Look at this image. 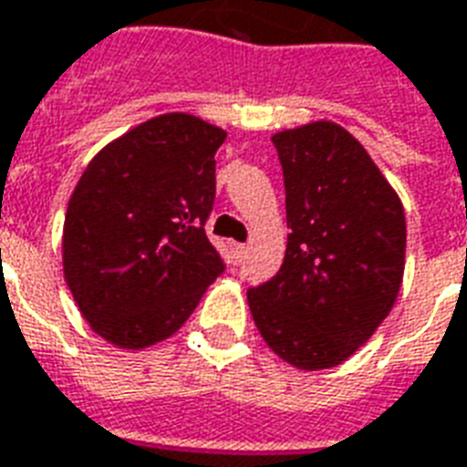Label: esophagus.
<instances>
[{"label":"esophagus","mask_w":467,"mask_h":467,"mask_svg":"<svg viewBox=\"0 0 467 467\" xmlns=\"http://www.w3.org/2000/svg\"><path fill=\"white\" fill-rule=\"evenodd\" d=\"M233 254H234V259H237V262H242V259H244V254H247V247H244L242 242H234Z\"/></svg>","instance_id":"1"}]
</instances>
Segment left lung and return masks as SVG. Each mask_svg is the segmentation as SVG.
Masks as SVG:
<instances>
[{"label": "left lung", "instance_id": "1", "mask_svg": "<svg viewBox=\"0 0 467 467\" xmlns=\"http://www.w3.org/2000/svg\"><path fill=\"white\" fill-rule=\"evenodd\" d=\"M291 227L284 265L247 291L259 333L298 369L336 368L397 301L407 252L400 198L358 139L333 122L272 137Z\"/></svg>", "mask_w": 467, "mask_h": 467}]
</instances>
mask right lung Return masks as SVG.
I'll list each match as a JSON object with an SVG mask.
<instances>
[{"mask_svg":"<svg viewBox=\"0 0 467 467\" xmlns=\"http://www.w3.org/2000/svg\"><path fill=\"white\" fill-rule=\"evenodd\" d=\"M225 131L171 112L99 151L63 225L67 289L92 330L139 350L173 336L225 262L205 234Z\"/></svg>","mask_w":467,"mask_h":467,"instance_id":"obj_1","label":"right lung"}]
</instances>
